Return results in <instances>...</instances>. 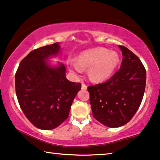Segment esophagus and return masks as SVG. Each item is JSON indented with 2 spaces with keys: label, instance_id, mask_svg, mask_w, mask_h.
Segmentation results:
<instances>
[{
  "label": "esophagus",
  "instance_id": "34e87169",
  "mask_svg": "<svg viewBox=\"0 0 160 160\" xmlns=\"http://www.w3.org/2000/svg\"><path fill=\"white\" fill-rule=\"evenodd\" d=\"M87 88H88L87 85H85V83H82V90H86L87 89Z\"/></svg>",
  "mask_w": 160,
  "mask_h": 160
}]
</instances>
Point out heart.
I'll return each instance as SVG.
<instances>
[{"label":"heart","instance_id":"obj_1","mask_svg":"<svg viewBox=\"0 0 160 160\" xmlns=\"http://www.w3.org/2000/svg\"><path fill=\"white\" fill-rule=\"evenodd\" d=\"M119 63L120 57L116 52L98 48L81 53L78 64H73L72 68L78 72H81L84 68H90V78L95 82H100L108 79L115 72Z\"/></svg>","mask_w":160,"mask_h":160}]
</instances>
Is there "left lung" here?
<instances>
[{"mask_svg": "<svg viewBox=\"0 0 160 160\" xmlns=\"http://www.w3.org/2000/svg\"><path fill=\"white\" fill-rule=\"evenodd\" d=\"M120 70L102 83L88 87L92 115L102 125L119 128L130 121L142 100L146 70L139 58L122 45Z\"/></svg>", "mask_w": 160, "mask_h": 160, "instance_id": "8db88e82", "label": "left lung"}]
</instances>
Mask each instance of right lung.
<instances>
[{"label":"right lung","instance_id":"obj_1","mask_svg":"<svg viewBox=\"0 0 160 160\" xmlns=\"http://www.w3.org/2000/svg\"><path fill=\"white\" fill-rule=\"evenodd\" d=\"M58 42L32 50L20 62L15 75L18 101L32 125L41 130H52L69 116L72 101L81 83L65 77V68H52L45 60L58 54Z\"/></svg>","mask_w":160,"mask_h":160}]
</instances>
